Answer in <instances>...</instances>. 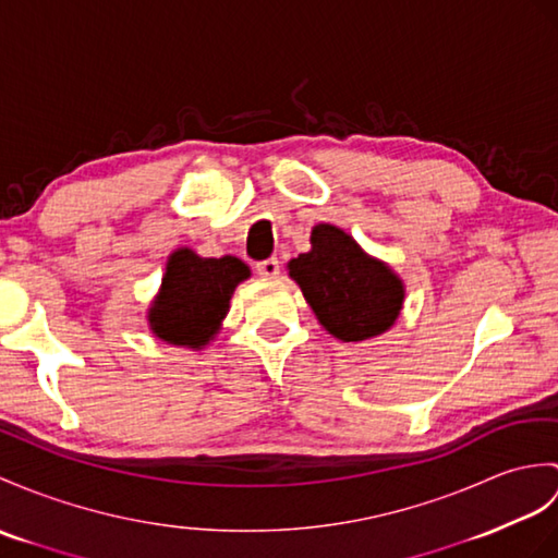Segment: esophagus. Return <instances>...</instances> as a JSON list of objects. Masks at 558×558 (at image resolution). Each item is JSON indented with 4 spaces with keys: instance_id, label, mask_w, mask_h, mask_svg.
Masks as SVG:
<instances>
[{
    "instance_id": "esophagus-1",
    "label": "esophagus",
    "mask_w": 558,
    "mask_h": 558,
    "mask_svg": "<svg viewBox=\"0 0 558 558\" xmlns=\"http://www.w3.org/2000/svg\"><path fill=\"white\" fill-rule=\"evenodd\" d=\"M256 274L264 276V278H278V274H280V262H278L276 256L264 258V262L256 264Z\"/></svg>"
}]
</instances>
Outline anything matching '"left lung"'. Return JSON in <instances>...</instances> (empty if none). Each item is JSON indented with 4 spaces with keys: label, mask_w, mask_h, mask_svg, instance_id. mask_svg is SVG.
Returning <instances> with one entry per match:
<instances>
[{
    "label": "left lung",
    "mask_w": 558,
    "mask_h": 558,
    "mask_svg": "<svg viewBox=\"0 0 558 558\" xmlns=\"http://www.w3.org/2000/svg\"><path fill=\"white\" fill-rule=\"evenodd\" d=\"M320 326L342 342L383 335L397 320L404 288L383 262H375L344 230L320 223L311 252L288 264Z\"/></svg>",
    "instance_id": "obj_1"
}]
</instances>
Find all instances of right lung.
Returning a JSON list of instances; mask_svg holds the SVG:
<instances>
[{"mask_svg": "<svg viewBox=\"0 0 558 558\" xmlns=\"http://www.w3.org/2000/svg\"><path fill=\"white\" fill-rule=\"evenodd\" d=\"M244 278H250V268L235 256L202 258L190 250H178L168 258L161 292L149 308L151 330L171 344H206Z\"/></svg>", "mask_w": 558, "mask_h": 558, "instance_id": "1", "label": "right lung"}]
</instances>
